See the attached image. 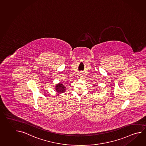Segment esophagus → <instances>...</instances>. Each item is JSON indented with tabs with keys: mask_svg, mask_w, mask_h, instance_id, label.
Listing matches in <instances>:
<instances>
[{
	"mask_svg": "<svg viewBox=\"0 0 146 146\" xmlns=\"http://www.w3.org/2000/svg\"><path fill=\"white\" fill-rule=\"evenodd\" d=\"M79 78L80 79H82L83 77V74H81V73L80 74H79Z\"/></svg>",
	"mask_w": 146,
	"mask_h": 146,
	"instance_id": "esophagus-1",
	"label": "esophagus"
}]
</instances>
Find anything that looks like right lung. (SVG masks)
<instances>
[{"label": "right lung", "instance_id": "obj_1", "mask_svg": "<svg viewBox=\"0 0 146 146\" xmlns=\"http://www.w3.org/2000/svg\"><path fill=\"white\" fill-rule=\"evenodd\" d=\"M55 91L57 92L58 95L64 93L66 92V87L61 83H59L55 86Z\"/></svg>", "mask_w": 146, "mask_h": 146}]
</instances>
